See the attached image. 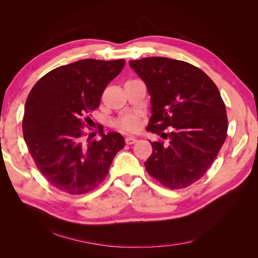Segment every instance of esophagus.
Returning <instances> with one entry per match:
<instances>
[{
	"label": "esophagus",
	"mask_w": 258,
	"mask_h": 258,
	"mask_svg": "<svg viewBox=\"0 0 258 258\" xmlns=\"http://www.w3.org/2000/svg\"><path fill=\"white\" fill-rule=\"evenodd\" d=\"M124 141H126V144H128V145L135 144L137 142V138H135V137H127Z\"/></svg>",
	"instance_id": "obj_1"
}]
</instances>
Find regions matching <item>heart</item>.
Masks as SVG:
<instances>
[{
    "instance_id": "1",
    "label": "heart",
    "mask_w": 258,
    "mask_h": 258,
    "mask_svg": "<svg viewBox=\"0 0 258 258\" xmlns=\"http://www.w3.org/2000/svg\"><path fill=\"white\" fill-rule=\"evenodd\" d=\"M117 126L126 131H136L139 128V120L136 115H126L117 121Z\"/></svg>"
}]
</instances>
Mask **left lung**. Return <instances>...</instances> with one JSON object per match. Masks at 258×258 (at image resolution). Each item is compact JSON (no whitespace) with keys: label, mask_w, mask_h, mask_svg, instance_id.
Masks as SVG:
<instances>
[{"label":"left lung","mask_w":258,"mask_h":258,"mask_svg":"<svg viewBox=\"0 0 258 258\" xmlns=\"http://www.w3.org/2000/svg\"><path fill=\"white\" fill-rule=\"evenodd\" d=\"M145 83L152 117L147 131L169 139L152 142L144 162L150 175L171 189L191 185L212 166L227 137V114L216 85L200 69L165 57L130 60ZM169 126L170 132L163 130Z\"/></svg>","instance_id":"8db88e82"}]
</instances>
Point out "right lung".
<instances>
[{"mask_svg":"<svg viewBox=\"0 0 258 258\" xmlns=\"http://www.w3.org/2000/svg\"><path fill=\"white\" fill-rule=\"evenodd\" d=\"M124 60L84 59L44 75L31 89L25 105L22 131L28 150L43 176L57 189L89 192L103 182L124 146L118 132L99 131L100 140H84L89 112L118 75Z\"/></svg>","mask_w":258,"mask_h":258,"instance_id":"add662e5","label":"right lung"}]
</instances>
